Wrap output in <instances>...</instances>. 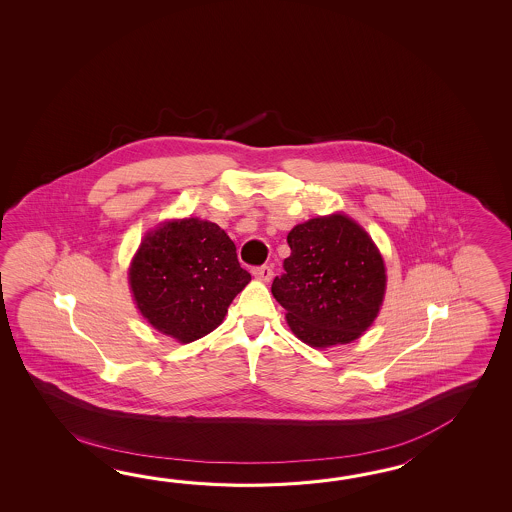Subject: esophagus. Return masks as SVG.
<instances>
[{
	"instance_id": "1",
	"label": "esophagus",
	"mask_w": 512,
	"mask_h": 512,
	"mask_svg": "<svg viewBox=\"0 0 512 512\" xmlns=\"http://www.w3.org/2000/svg\"><path fill=\"white\" fill-rule=\"evenodd\" d=\"M252 276L263 283L271 282L272 269L271 267H267V265H263V267H254V269H252Z\"/></svg>"
}]
</instances>
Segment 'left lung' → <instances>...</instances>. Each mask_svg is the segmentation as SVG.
Listing matches in <instances>:
<instances>
[{
  "mask_svg": "<svg viewBox=\"0 0 512 512\" xmlns=\"http://www.w3.org/2000/svg\"><path fill=\"white\" fill-rule=\"evenodd\" d=\"M287 243L291 256L272 296L294 337L316 349L362 337L381 313L386 263L370 234L344 212L307 219Z\"/></svg>",
  "mask_w": 512,
  "mask_h": 512,
  "instance_id": "left-lung-1",
  "label": "left lung"
}]
</instances>
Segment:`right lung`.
Returning <instances> with one entry per match:
<instances>
[{"label": "right lung", "instance_id": "add662e5", "mask_svg": "<svg viewBox=\"0 0 512 512\" xmlns=\"http://www.w3.org/2000/svg\"><path fill=\"white\" fill-rule=\"evenodd\" d=\"M251 282L236 245L216 223L166 219L148 230L128 267L137 311L159 333L190 344L221 326Z\"/></svg>", "mask_w": 512, "mask_h": 512}]
</instances>
